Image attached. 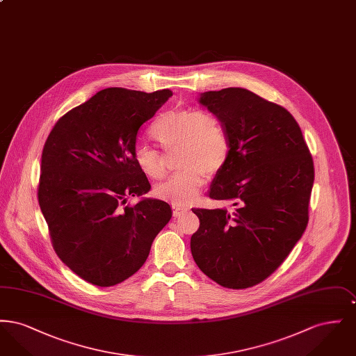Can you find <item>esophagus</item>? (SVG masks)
<instances>
[{
  "label": "esophagus",
  "mask_w": 356,
  "mask_h": 356,
  "mask_svg": "<svg viewBox=\"0 0 356 356\" xmlns=\"http://www.w3.org/2000/svg\"><path fill=\"white\" fill-rule=\"evenodd\" d=\"M186 211H188V208H184V207H179V205H172V212H173V216H175V218H177V216H181V215H184V213H186Z\"/></svg>",
  "instance_id": "obj_1"
}]
</instances>
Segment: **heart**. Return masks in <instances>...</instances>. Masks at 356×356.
Instances as JSON below:
<instances>
[{
	"instance_id": "heart-1",
	"label": "heart",
	"mask_w": 356,
	"mask_h": 356,
	"mask_svg": "<svg viewBox=\"0 0 356 356\" xmlns=\"http://www.w3.org/2000/svg\"><path fill=\"white\" fill-rule=\"evenodd\" d=\"M149 135L165 152L179 151V172L154 188V195L175 205L193 202L205 179L216 177L231 156V137L215 113L197 108L170 109L159 115L149 128ZM137 168L151 180H160L167 170L161 154L145 145L134 152Z\"/></svg>"
}]
</instances>
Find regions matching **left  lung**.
I'll use <instances>...</instances> for the list:
<instances>
[{
	"label": "left lung",
	"mask_w": 356,
	"mask_h": 356,
	"mask_svg": "<svg viewBox=\"0 0 356 356\" xmlns=\"http://www.w3.org/2000/svg\"><path fill=\"white\" fill-rule=\"evenodd\" d=\"M199 102L231 137L229 160L213 179L209 197L234 209L193 208L200 227L191 237V252L222 287H254L279 268L305 231L312 156L287 109L251 90H211Z\"/></svg>",
	"instance_id": "1"
}]
</instances>
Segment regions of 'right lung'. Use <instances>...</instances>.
<instances>
[{
    "label": "right lung",
    "mask_w": 356,
    "mask_h": 356,
    "mask_svg": "<svg viewBox=\"0 0 356 356\" xmlns=\"http://www.w3.org/2000/svg\"><path fill=\"white\" fill-rule=\"evenodd\" d=\"M170 96L102 89L60 118L45 141L37 195L51 245L93 286H116L138 271L172 218L163 200L127 204L151 189L134 160L138 129Z\"/></svg>",
    "instance_id": "1"
}]
</instances>
